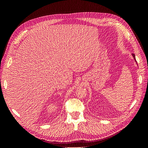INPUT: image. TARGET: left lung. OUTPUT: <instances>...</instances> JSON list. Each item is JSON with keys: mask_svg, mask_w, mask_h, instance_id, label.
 Masks as SVG:
<instances>
[{"mask_svg": "<svg viewBox=\"0 0 148 148\" xmlns=\"http://www.w3.org/2000/svg\"><path fill=\"white\" fill-rule=\"evenodd\" d=\"M132 56H133V58H134V59H135V62H136V59H135V54H134V53H132Z\"/></svg>", "mask_w": 148, "mask_h": 148, "instance_id": "8db88e82", "label": "left lung"}]
</instances>
